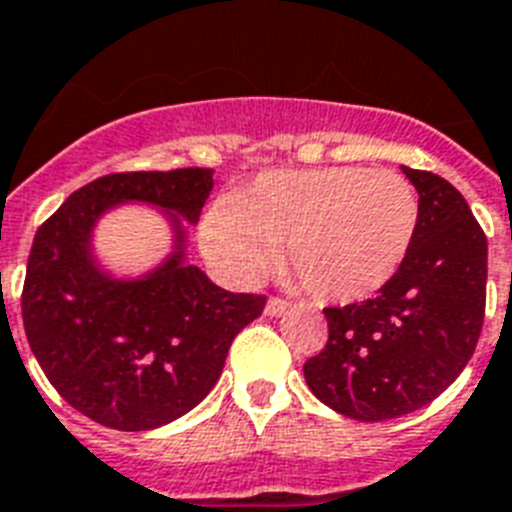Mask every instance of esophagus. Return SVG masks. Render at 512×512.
Instances as JSON below:
<instances>
[{"instance_id": "obj_1", "label": "esophagus", "mask_w": 512, "mask_h": 512, "mask_svg": "<svg viewBox=\"0 0 512 512\" xmlns=\"http://www.w3.org/2000/svg\"><path fill=\"white\" fill-rule=\"evenodd\" d=\"M289 310V302L281 297H270L268 305H265V315H281Z\"/></svg>"}]
</instances>
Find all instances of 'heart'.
I'll return each mask as SVG.
<instances>
[{"label":"heart","mask_w":512,"mask_h":512,"mask_svg":"<svg viewBox=\"0 0 512 512\" xmlns=\"http://www.w3.org/2000/svg\"><path fill=\"white\" fill-rule=\"evenodd\" d=\"M421 205L394 170H270L205 215L207 257L236 284H252L281 260L313 297L357 302L376 294L413 247Z\"/></svg>","instance_id":"b5f03b06"}]
</instances>
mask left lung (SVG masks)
<instances>
[{
	"label": "left lung",
	"mask_w": 512,
	"mask_h": 512,
	"mask_svg": "<svg viewBox=\"0 0 512 512\" xmlns=\"http://www.w3.org/2000/svg\"><path fill=\"white\" fill-rule=\"evenodd\" d=\"M421 205L413 247L373 299L326 307L328 342L305 363L310 392L355 421L436 400L471 360L486 305V236L450 181L405 168Z\"/></svg>",
	"instance_id": "obj_1"
}]
</instances>
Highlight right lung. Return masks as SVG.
Listing matches in <instances>:
<instances>
[{"label": "right lung", "mask_w": 512, "mask_h": 512, "mask_svg": "<svg viewBox=\"0 0 512 512\" xmlns=\"http://www.w3.org/2000/svg\"><path fill=\"white\" fill-rule=\"evenodd\" d=\"M210 168L110 173L73 191L33 236L23 326L49 384L91 421L149 431L205 400L228 347L263 313V294H231L184 263L181 218L197 223ZM120 201L166 210L174 255L134 282L107 277L90 255L96 220Z\"/></svg>", "instance_id": "1"}]
</instances>
